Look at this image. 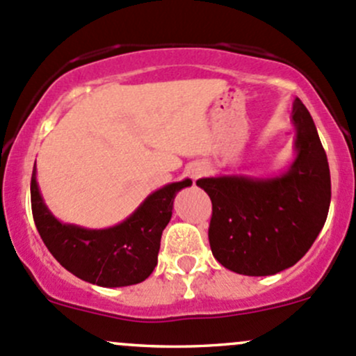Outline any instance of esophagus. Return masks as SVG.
Here are the masks:
<instances>
[{"mask_svg":"<svg viewBox=\"0 0 356 356\" xmlns=\"http://www.w3.org/2000/svg\"><path fill=\"white\" fill-rule=\"evenodd\" d=\"M204 173H205V166H202V164H192V166L188 168V175L193 179L202 177Z\"/></svg>","mask_w":356,"mask_h":356,"instance_id":"esophagus-1","label":"esophagus"}]
</instances>
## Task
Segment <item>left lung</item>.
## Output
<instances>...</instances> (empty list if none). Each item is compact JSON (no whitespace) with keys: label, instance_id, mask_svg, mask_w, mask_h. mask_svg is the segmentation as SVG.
<instances>
[{"label":"left lung","instance_id":"obj_1","mask_svg":"<svg viewBox=\"0 0 356 356\" xmlns=\"http://www.w3.org/2000/svg\"><path fill=\"white\" fill-rule=\"evenodd\" d=\"M291 123L295 157L283 173L197 179L212 200V255L233 273H281L309 252L324 228L331 204V173L312 116L298 97L293 101Z\"/></svg>","mask_w":356,"mask_h":356}]
</instances>
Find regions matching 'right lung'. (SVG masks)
Returning a JSON list of instances; mask_svg holds the SVG:
<instances>
[{
    "label": "right lung",
    "mask_w": 356,
    "mask_h": 356,
    "mask_svg": "<svg viewBox=\"0 0 356 356\" xmlns=\"http://www.w3.org/2000/svg\"><path fill=\"white\" fill-rule=\"evenodd\" d=\"M192 179L168 183L122 222L90 229L60 221L47 209L39 190L38 170L32 171L31 202L35 228L53 257L73 276L102 288L142 283L157 266L161 234L173 214V200Z\"/></svg>",
    "instance_id": "1"
}]
</instances>
